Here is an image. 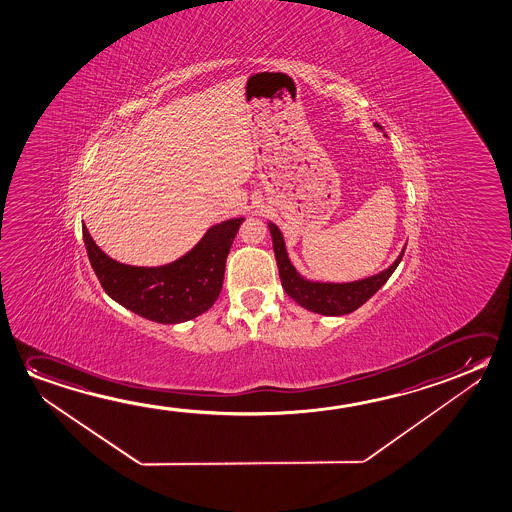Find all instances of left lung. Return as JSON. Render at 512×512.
Here are the masks:
<instances>
[{
	"instance_id": "1",
	"label": "left lung",
	"mask_w": 512,
	"mask_h": 512,
	"mask_svg": "<svg viewBox=\"0 0 512 512\" xmlns=\"http://www.w3.org/2000/svg\"><path fill=\"white\" fill-rule=\"evenodd\" d=\"M375 126L381 130L379 124H375ZM268 229L272 235V245H274V254H276L277 268H279V277H281L284 292L288 293L293 301L302 308L309 309L318 315H325V317L349 315L359 306H363L381 288L382 284L390 279L406 251V247H404L398 254L397 260L393 261V265L375 276L365 277V279L352 281V283H322V281H311V279L302 277L288 258L281 229L277 228L274 222H268Z\"/></svg>"
}]
</instances>
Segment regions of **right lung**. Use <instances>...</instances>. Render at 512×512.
<instances>
[{
    "label": "right lung",
    "mask_w": 512,
    "mask_h": 512,
    "mask_svg": "<svg viewBox=\"0 0 512 512\" xmlns=\"http://www.w3.org/2000/svg\"><path fill=\"white\" fill-rule=\"evenodd\" d=\"M244 217L211 226L181 258L160 267L112 260L83 226V240L99 283L115 302L158 324H181L203 315L217 301L229 249Z\"/></svg>",
    "instance_id": "add662e5"
}]
</instances>
